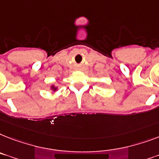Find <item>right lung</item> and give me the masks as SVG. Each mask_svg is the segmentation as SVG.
<instances>
[{
	"label": "right lung",
	"mask_w": 159,
	"mask_h": 159,
	"mask_svg": "<svg viewBox=\"0 0 159 159\" xmlns=\"http://www.w3.org/2000/svg\"><path fill=\"white\" fill-rule=\"evenodd\" d=\"M52 88H53V87H52Z\"/></svg>",
	"instance_id": "obj_1"
}]
</instances>
